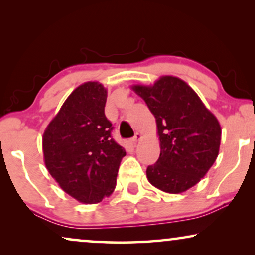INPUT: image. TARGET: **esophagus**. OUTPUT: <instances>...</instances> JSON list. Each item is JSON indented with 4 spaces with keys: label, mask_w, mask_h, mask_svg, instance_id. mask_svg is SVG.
Instances as JSON below:
<instances>
[{
    "label": "esophagus",
    "mask_w": 255,
    "mask_h": 255,
    "mask_svg": "<svg viewBox=\"0 0 255 255\" xmlns=\"http://www.w3.org/2000/svg\"><path fill=\"white\" fill-rule=\"evenodd\" d=\"M140 138H141V134L140 133H135L134 137H132L130 139V144L131 145H135L139 140H140Z\"/></svg>",
    "instance_id": "obj_1"
}]
</instances>
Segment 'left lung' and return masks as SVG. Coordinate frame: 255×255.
I'll return each instance as SVG.
<instances>
[{"label":"left lung","mask_w":255,"mask_h":255,"mask_svg":"<svg viewBox=\"0 0 255 255\" xmlns=\"http://www.w3.org/2000/svg\"><path fill=\"white\" fill-rule=\"evenodd\" d=\"M132 89L147 104L158 127L160 156L146 169L147 179L166 193H183L200 182L217 159L221 125L191 87L175 76Z\"/></svg>","instance_id":"1"}]
</instances>
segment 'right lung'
Returning <instances> with one entry per match:
<instances>
[{
  "label": "right lung",
  "mask_w": 255,
  "mask_h": 255,
  "mask_svg": "<svg viewBox=\"0 0 255 255\" xmlns=\"http://www.w3.org/2000/svg\"><path fill=\"white\" fill-rule=\"evenodd\" d=\"M107 90L86 82L67 97L44 132L43 152L48 173L61 189L82 203H97L116 187L127 152L113 138L106 117Z\"/></svg>",
  "instance_id": "right-lung-1"
}]
</instances>
